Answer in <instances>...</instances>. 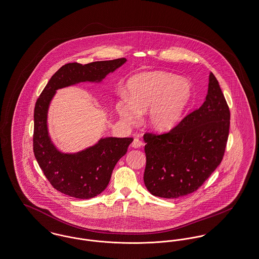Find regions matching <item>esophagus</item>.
Masks as SVG:
<instances>
[{
    "label": "esophagus",
    "instance_id": "obj_1",
    "mask_svg": "<svg viewBox=\"0 0 259 259\" xmlns=\"http://www.w3.org/2000/svg\"><path fill=\"white\" fill-rule=\"evenodd\" d=\"M142 146H143V142H142L141 140H139L138 138H135L134 141H133V143H132V147L135 148V149H139V148H141Z\"/></svg>",
    "mask_w": 259,
    "mask_h": 259
}]
</instances>
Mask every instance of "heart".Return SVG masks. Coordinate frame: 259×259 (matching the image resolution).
<instances>
[{"label": "heart", "mask_w": 259, "mask_h": 259, "mask_svg": "<svg viewBox=\"0 0 259 259\" xmlns=\"http://www.w3.org/2000/svg\"><path fill=\"white\" fill-rule=\"evenodd\" d=\"M127 99L121 98L116 109L124 121L134 124L139 114L148 111L146 124L154 132H167L182 117L192 98V86L186 79L153 71L132 77L126 84Z\"/></svg>", "instance_id": "b5f03b06"}]
</instances>
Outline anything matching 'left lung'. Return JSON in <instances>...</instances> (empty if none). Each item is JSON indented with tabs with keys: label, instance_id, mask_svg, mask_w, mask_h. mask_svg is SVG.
Masks as SVG:
<instances>
[{
	"label": "left lung",
	"instance_id": "left-lung-1",
	"mask_svg": "<svg viewBox=\"0 0 259 259\" xmlns=\"http://www.w3.org/2000/svg\"><path fill=\"white\" fill-rule=\"evenodd\" d=\"M230 128V110L217 79L209 73L201 107L168 133H146L144 182L155 197L177 198L196 192L221 163Z\"/></svg>",
	"mask_w": 259,
	"mask_h": 259
}]
</instances>
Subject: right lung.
I'll return each instance as SVG.
<instances>
[{"mask_svg":"<svg viewBox=\"0 0 259 259\" xmlns=\"http://www.w3.org/2000/svg\"><path fill=\"white\" fill-rule=\"evenodd\" d=\"M127 61L126 59L67 63L52 76L34 109L33 151L39 166L52 186L76 198H95L107 188L112 170L127 152L132 138H101L77 152H62L52 142L48 130V110L56 92L82 82L101 83Z\"/></svg>","mask_w":259,"mask_h":259,"instance_id":"add662e5","label":"right lung"}]
</instances>
